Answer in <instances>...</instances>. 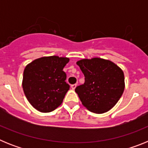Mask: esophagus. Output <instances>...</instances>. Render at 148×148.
<instances>
[{
  "instance_id": "obj_1",
  "label": "esophagus",
  "mask_w": 148,
  "mask_h": 148,
  "mask_svg": "<svg viewBox=\"0 0 148 148\" xmlns=\"http://www.w3.org/2000/svg\"><path fill=\"white\" fill-rule=\"evenodd\" d=\"M76 87H77L76 84H72L71 85V88L73 89V90H75V89L76 88Z\"/></svg>"
}]
</instances>
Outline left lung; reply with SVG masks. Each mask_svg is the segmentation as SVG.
I'll return each mask as SVG.
<instances>
[{
  "label": "left lung",
  "mask_w": 148,
  "mask_h": 148,
  "mask_svg": "<svg viewBox=\"0 0 148 148\" xmlns=\"http://www.w3.org/2000/svg\"><path fill=\"white\" fill-rule=\"evenodd\" d=\"M76 64L85 77L84 84L75 90L82 104L99 114L112 109L125 90L122 70L113 61L100 58L82 59Z\"/></svg>",
  "instance_id": "1"
}]
</instances>
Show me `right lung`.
<instances>
[{
    "instance_id": "obj_1",
    "label": "right lung",
    "mask_w": 148,
    "mask_h": 148,
    "mask_svg": "<svg viewBox=\"0 0 148 148\" xmlns=\"http://www.w3.org/2000/svg\"><path fill=\"white\" fill-rule=\"evenodd\" d=\"M70 58L56 56L34 60L26 66L22 87L30 104L37 110L49 113L63 102L70 85L63 69Z\"/></svg>"
}]
</instances>
